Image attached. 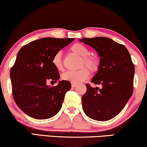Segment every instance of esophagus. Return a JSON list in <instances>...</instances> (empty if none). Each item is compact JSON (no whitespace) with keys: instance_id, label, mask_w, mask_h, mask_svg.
Wrapping results in <instances>:
<instances>
[{"instance_id":"obj_1","label":"esophagus","mask_w":147,"mask_h":147,"mask_svg":"<svg viewBox=\"0 0 147 147\" xmlns=\"http://www.w3.org/2000/svg\"><path fill=\"white\" fill-rule=\"evenodd\" d=\"M71 86H72V87H75L76 86H77V83H71Z\"/></svg>"}]
</instances>
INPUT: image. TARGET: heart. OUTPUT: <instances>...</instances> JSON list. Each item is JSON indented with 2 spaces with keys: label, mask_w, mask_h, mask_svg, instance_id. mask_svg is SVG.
<instances>
[{
  "label": "heart",
  "mask_w": 147,
  "mask_h": 147,
  "mask_svg": "<svg viewBox=\"0 0 147 147\" xmlns=\"http://www.w3.org/2000/svg\"><path fill=\"white\" fill-rule=\"evenodd\" d=\"M70 51L75 54L82 57L81 65L84 64L85 66L90 69L92 72H95L98 70L99 66V60L95 55H90L89 50L85 46L81 43H75L70 47ZM62 52L57 51L52 57V64L57 70H60L62 69ZM90 76V71L85 67L81 68L78 70H69L64 72L62 77L65 81H68L72 83H80L85 81Z\"/></svg>",
  "instance_id": "obj_1"
}]
</instances>
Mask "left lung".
<instances>
[{
    "instance_id": "obj_1",
    "label": "left lung",
    "mask_w": 147,
    "mask_h": 147,
    "mask_svg": "<svg viewBox=\"0 0 147 147\" xmlns=\"http://www.w3.org/2000/svg\"><path fill=\"white\" fill-rule=\"evenodd\" d=\"M100 57L98 70L91 82L100 87L86 84L82 96L83 109L88 117L107 121L117 116L132 96L134 65L125 46L107 37L83 38Z\"/></svg>"
}]
</instances>
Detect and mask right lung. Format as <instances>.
I'll use <instances>...</instances> for the list:
<instances>
[{"label":"right lung","instance_id":"add662e5","mask_svg":"<svg viewBox=\"0 0 147 147\" xmlns=\"http://www.w3.org/2000/svg\"><path fill=\"white\" fill-rule=\"evenodd\" d=\"M73 40L71 38L46 37L29 42L18 51L10 70L13 96L18 107L28 116L46 119L60 111L71 84L63 80L51 87L47 81L57 82L60 79L52 57Z\"/></svg>","mask_w":147,"mask_h":147}]
</instances>
